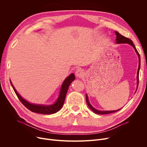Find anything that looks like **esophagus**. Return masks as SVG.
Wrapping results in <instances>:
<instances>
[{
    "mask_svg": "<svg viewBox=\"0 0 147 147\" xmlns=\"http://www.w3.org/2000/svg\"><path fill=\"white\" fill-rule=\"evenodd\" d=\"M83 74H84V73H83V69H82L80 68L77 69L76 71V76L78 77V78H81V77L83 76Z\"/></svg>",
    "mask_w": 147,
    "mask_h": 147,
    "instance_id": "obj_1",
    "label": "esophagus"
}]
</instances>
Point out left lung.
Wrapping results in <instances>:
<instances>
[{
  "mask_svg": "<svg viewBox=\"0 0 147 147\" xmlns=\"http://www.w3.org/2000/svg\"><path fill=\"white\" fill-rule=\"evenodd\" d=\"M115 34H116V42L117 43H128L130 44V45H132L134 48L135 49V51L136 52L138 57H139V67H138V73H137V79H138V83H139V73H140V66H141V58H140V55L139 52H138L135 46L134 45V44L133 43V42L131 40L130 38H127L125 36H122L121 34H120L119 32H115ZM86 102L88 105L89 106V107L90 109V110H92V111H94L95 113L96 114H110V113H115L117 112L118 111H119L120 110H115V111H99L97 110L96 109H95L93 107H92V105L90 104L89 101H88V98L87 95H86Z\"/></svg>",
  "mask_w": 147,
  "mask_h": 147,
  "instance_id": "8db88e82",
  "label": "left lung"
}]
</instances>
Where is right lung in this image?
<instances>
[{"mask_svg":"<svg viewBox=\"0 0 147 147\" xmlns=\"http://www.w3.org/2000/svg\"><path fill=\"white\" fill-rule=\"evenodd\" d=\"M74 79H75V76L73 73L71 74L68 77H67V78L65 79V80H64L63 85H62L60 94L57 102L53 105H48V106L42 105H35V104H30L28 102L18 94V92L16 91V90H15V88L12 85L11 81L10 82L13 89L15 94L17 95V97L18 98L21 103L24 105L27 109H28L31 111L34 112V113H40L42 114H54L58 112L61 109L62 107H63L64 103V101H65L68 87L69 86L70 83Z\"/></svg>","mask_w":147,"mask_h":147,"instance_id":"1","label":"right lung"}]
</instances>
